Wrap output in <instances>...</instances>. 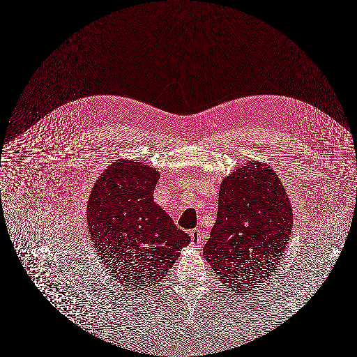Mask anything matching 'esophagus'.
<instances>
[{"instance_id": "obj_1", "label": "esophagus", "mask_w": 357, "mask_h": 357, "mask_svg": "<svg viewBox=\"0 0 357 357\" xmlns=\"http://www.w3.org/2000/svg\"><path fill=\"white\" fill-rule=\"evenodd\" d=\"M206 241V234L200 229H192L191 231V243L194 245H200Z\"/></svg>"}]
</instances>
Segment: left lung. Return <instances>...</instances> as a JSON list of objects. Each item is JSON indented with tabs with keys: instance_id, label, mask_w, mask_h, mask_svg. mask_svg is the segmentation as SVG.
<instances>
[{
	"instance_id": "1",
	"label": "left lung",
	"mask_w": 357,
	"mask_h": 357,
	"mask_svg": "<svg viewBox=\"0 0 357 357\" xmlns=\"http://www.w3.org/2000/svg\"><path fill=\"white\" fill-rule=\"evenodd\" d=\"M291 228L293 208L278 175L249 160L222 179L203 256L228 293L250 291L278 269Z\"/></svg>"
}]
</instances>
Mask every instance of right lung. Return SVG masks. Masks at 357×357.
Here are the masks:
<instances>
[{"label":"right lung","mask_w":357,"mask_h":357,"mask_svg":"<svg viewBox=\"0 0 357 357\" xmlns=\"http://www.w3.org/2000/svg\"><path fill=\"white\" fill-rule=\"evenodd\" d=\"M155 169L132 160L111 163L86 206L92 244L112 275L130 291L145 290L172 269L191 237L154 203Z\"/></svg>","instance_id":"right-lung-1"}]
</instances>
